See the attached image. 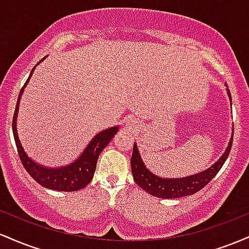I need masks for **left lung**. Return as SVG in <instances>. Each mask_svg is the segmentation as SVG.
<instances>
[{"label": "left lung", "mask_w": 249, "mask_h": 249, "mask_svg": "<svg viewBox=\"0 0 249 249\" xmlns=\"http://www.w3.org/2000/svg\"><path fill=\"white\" fill-rule=\"evenodd\" d=\"M227 93L230 96L231 102H232V97H231V92L228 89ZM232 142L233 137L231 138L230 144H228L224 154L210 168L200 173L193 174V176L178 179L160 178V177L150 172L142 160V157L139 154L137 145L133 144V152L132 156H131V170H132L133 179L137 182V185L141 186L142 190H145L154 196H158V198L174 199L191 196V194L196 193L201 188H204L216 176V173L219 172L220 168L225 164L226 159H227L228 154L231 152Z\"/></svg>", "instance_id": "8db88e82"}]
</instances>
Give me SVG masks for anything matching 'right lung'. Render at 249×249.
I'll return each mask as SVG.
<instances>
[{"mask_svg": "<svg viewBox=\"0 0 249 249\" xmlns=\"http://www.w3.org/2000/svg\"><path fill=\"white\" fill-rule=\"evenodd\" d=\"M44 58H42L37 64H39ZM34 70H35V68L31 70L27 82H25L23 88L21 89L18 99H17L15 113H14L13 117V133L14 138H15L19 159H21L25 171L31 176V178L35 179L36 182H38L43 187H47L55 191H63V192H73V191L82 190L83 187L88 186L89 182L92 180L99 154H101V152L104 150V147L107 146L108 142L112 141L115 134L118 132V126L107 128V130L102 131V132H99L97 136H95V138L90 142V144L85 148L84 152L79 156V158L73 161L72 164L68 165V166L53 168L36 164L24 152V148L22 147L21 142H19L16 128V117L17 112H18L19 101H21V96L23 93L25 85L29 82Z\"/></svg>", "mask_w": 249, "mask_h": 249, "instance_id": "add662e5", "label": "right lung"}]
</instances>
